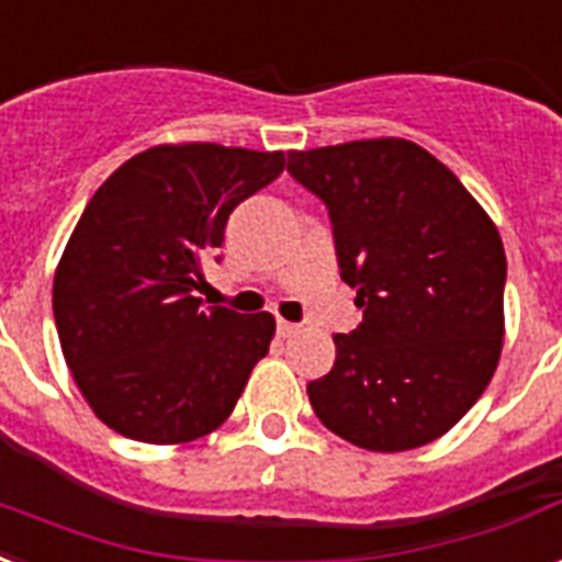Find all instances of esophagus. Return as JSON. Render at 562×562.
<instances>
[{
	"label": "esophagus",
	"instance_id": "esophagus-1",
	"mask_svg": "<svg viewBox=\"0 0 562 562\" xmlns=\"http://www.w3.org/2000/svg\"><path fill=\"white\" fill-rule=\"evenodd\" d=\"M295 330H299V325H295V322L278 319V334H281V337H293Z\"/></svg>",
	"mask_w": 562,
	"mask_h": 562
}]
</instances>
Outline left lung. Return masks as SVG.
I'll return each mask as SVG.
<instances>
[{
    "instance_id": "obj_1",
    "label": "left lung",
    "mask_w": 562,
    "mask_h": 562,
    "mask_svg": "<svg viewBox=\"0 0 562 562\" xmlns=\"http://www.w3.org/2000/svg\"><path fill=\"white\" fill-rule=\"evenodd\" d=\"M286 172L328 207L340 278L363 322L337 334L316 416L369 451L454 428L490 384L504 340L507 258L484 207L411 140L290 151Z\"/></svg>"
}]
</instances>
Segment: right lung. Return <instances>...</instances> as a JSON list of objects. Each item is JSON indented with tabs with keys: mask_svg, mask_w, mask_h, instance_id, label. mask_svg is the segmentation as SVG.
<instances>
[{
	"mask_svg": "<svg viewBox=\"0 0 562 562\" xmlns=\"http://www.w3.org/2000/svg\"><path fill=\"white\" fill-rule=\"evenodd\" d=\"M284 164V151L155 146L87 202L55 272L52 311L69 372L108 428L172 446L232 416L276 319L204 307L193 293L234 207Z\"/></svg>",
	"mask_w": 562,
	"mask_h": 562,
	"instance_id": "1",
	"label": "right lung"
}]
</instances>
